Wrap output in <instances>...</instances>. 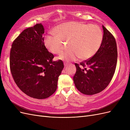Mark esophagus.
<instances>
[{
	"instance_id": "34e87169",
	"label": "esophagus",
	"mask_w": 130,
	"mask_h": 130,
	"mask_svg": "<svg viewBox=\"0 0 130 130\" xmlns=\"http://www.w3.org/2000/svg\"><path fill=\"white\" fill-rule=\"evenodd\" d=\"M68 65H69V63H66V62L64 63V66L65 67H67Z\"/></svg>"
}]
</instances>
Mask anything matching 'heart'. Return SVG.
Instances as JSON below:
<instances>
[{"mask_svg": "<svg viewBox=\"0 0 130 130\" xmlns=\"http://www.w3.org/2000/svg\"><path fill=\"white\" fill-rule=\"evenodd\" d=\"M54 32L56 35H45L44 45L50 52L58 54L63 48L62 41H69V49L58 57L66 61L75 60L78 57L83 60L92 57L103 40V32L98 25L79 22L63 23L54 29Z\"/></svg>", "mask_w": 130, "mask_h": 130, "instance_id": "b5f03b06", "label": "heart"}]
</instances>
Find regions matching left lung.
<instances>
[{"instance_id":"8db88e82","label":"left lung","mask_w":130,"mask_h":130,"mask_svg":"<svg viewBox=\"0 0 130 130\" xmlns=\"http://www.w3.org/2000/svg\"><path fill=\"white\" fill-rule=\"evenodd\" d=\"M103 40L99 49L88 60L75 63L73 81L76 88L86 95H93L105 89L115 74L117 62V47L115 37L103 25Z\"/></svg>"}]
</instances>
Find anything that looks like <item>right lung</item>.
<instances>
[{"label": "right lung", "instance_id": "add662e5", "mask_svg": "<svg viewBox=\"0 0 130 130\" xmlns=\"http://www.w3.org/2000/svg\"><path fill=\"white\" fill-rule=\"evenodd\" d=\"M44 29L41 24L28 27L15 39L10 55L12 76L19 88L38 99L49 97L57 89L58 76L64 68L44 44Z\"/></svg>", "mask_w": 130, "mask_h": 130}]
</instances>
